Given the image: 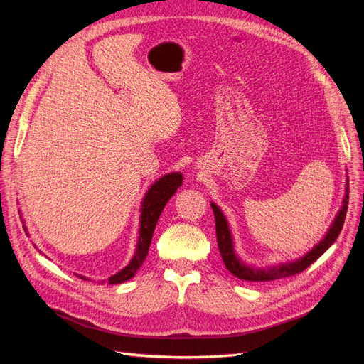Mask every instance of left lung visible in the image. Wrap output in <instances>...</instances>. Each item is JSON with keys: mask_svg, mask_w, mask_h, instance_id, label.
<instances>
[{"mask_svg": "<svg viewBox=\"0 0 364 364\" xmlns=\"http://www.w3.org/2000/svg\"><path fill=\"white\" fill-rule=\"evenodd\" d=\"M349 183H346V194L343 199V206L338 211L333 226L329 228L326 232L325 238L318 243L314 249H311L306 255L301 259L293 261V262H285L281 264L278 267H272L267 270H261V269H253L250 266H246V264L237 258L235 252H234V245H232V237H230V230L228 226L226 218L223 213L220 211L218 206L211 203V208L214 211L215 217V234H217V245L220 255H222V259L225 262L226 269L235 274L237 278L245 279V281H253V282H262V281H274V279H281V278H287V277H294V274L304 272L308 266L322 255L323 252L328 250V247L331 246L334 241L337 240L338 234L341 232V228H343L345 223V217L348 211V202H349Z\"/></svg>", "mask_w": 364, "mask_h": 364, "instance_id": "1", "label": "left lung"}]
</instances>
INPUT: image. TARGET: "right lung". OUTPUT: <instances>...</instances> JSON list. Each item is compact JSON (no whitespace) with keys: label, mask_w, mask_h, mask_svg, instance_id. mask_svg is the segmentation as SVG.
Here are the masks:
<instances>
[{"label":"right lung","mask_w":364,"mask_h":364,"mask_svg":"<svg viewBox=\"0 0 364 364\" xmlns=\"http://www.w3.org/2000/svg\"><path fill=\"white\" fill-rule=\"evenodd\" d=\"M182 174L181 173H170L165 174L164 178H161L158 182L151 185V188L147 191L144 200H142V208H141V220H139V237H138V245L135 255L129 262V266H126L123 270H119L114 277L107 279V284H121L124 281H129L130 278L135 277V273L138 269L142 266L144 262L150 243H151V237H153V230L156 228L158 218L162 213L164 206L167 205V202L171 199V196L176 193V190L182 185ZM26 229V228H24ZM83 278V277H80ZM86 279V278H83Z\"/></svg>","instance_id":"right-lung-1"}]
</instances>
